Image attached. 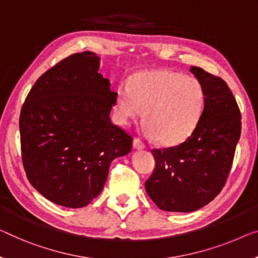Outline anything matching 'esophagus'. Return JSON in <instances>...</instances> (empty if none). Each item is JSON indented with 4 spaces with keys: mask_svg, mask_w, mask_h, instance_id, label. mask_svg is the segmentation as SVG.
<instances>
[{
    "mask_svg": "<svg viewBox=\"0 0 258 258\" xmlns=\"http://www.w3.org/2000/svg\"><path fill=\"white\" fill-rule=\"evenodd\" d=\"M133 146H134V148H136V149H144V148L146 147L144 142H142V141L139 139V138H134Z\"/></svg>",
    "mask_w": 258,
    "mask_h": 258,
    "instance_id": "esophagus-1",
    "label": "esophagus"
}]
</instances>
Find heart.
Listing matches in <instances>:
<instances>
[{
  "label": "heart",
  "instance_id": "1",
  "mask_svg": "<svg viewBox=\"0 0 258 258\" xmlns=\"http://www.w3.org/2000/svg\"><path fill=\"white\" fill-rule=\"evenodd\" d=\"M205 107V89L201 81L183 73L142 71L128 86L117 91L116 118L128 125L142 116L144 130L163 146L183 142L197 127Z\"/></svg>",
  "mask_w": 258,
  "mask_h": 258
}]
</instances>
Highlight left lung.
I'll use <instances>...</instances> for the list:
<instances>
[{
	"instance_id": "1",
	"label": "left lung",
	"mask_w": 258,
	"mask_h": 258,
	"mask_svg": "<svg viewBox=\"0 0 258 258\" xmlns=\"http://www.w3.org/2000/svg\"><path fill=\"white\" fill-rule=\"evenodd\" d=\"M190 72L205 89L201 120L180 145L152 149L155 168L145 183L155 205L168 212H192L220 194L241 134V112L227 83L201 67Z\"/></svg>"
}]
</instances>
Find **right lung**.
<instances>
[{
	"label": "right lung",
	"instance_id": "1",
	"mask_svg": "<svg viewBox=\"0 0 258 258\" xmlns=\"http://www.w3.org/2000/svg\"><path fill=\"white\" fill-rule=\"evenodd\" d=\"M98 68L89 51L64 57L37 80L19 116L26 177L46 199L71 209L97 197L111 162L132 149V136L111 122L117 92Z\"/></svg>",
	"mask_w": 258,
	"mask_h": 258
}]
</instances>
